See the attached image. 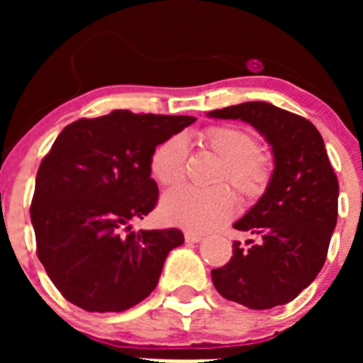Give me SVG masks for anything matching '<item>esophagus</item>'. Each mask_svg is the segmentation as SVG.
<instances>
[{
    "mask_svg": "<svg viewBox=\"0 0 363 363\" xmlns=\"http://www.w3.org/2000/svg\"><path fill=\"white\" fill-rule=\"evenodd\" d=\"M201 240H203V236L198 233H194V230H187V233H185V242L187 243H198V242H201Z\"/></svg>",
    "mask_w": 363,
    "mask_h": 363,
    "instance_id": "1",
    "label": "esophagus"
}]
</instances>
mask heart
Instances as JSON below:
<instances>
[{
	"label": "heart",
	"mask_w": 363,
	"mask_h": 363,
	"mask_svg": "<svg viewBox=\"0 0 363 363\" xmlns=\"http://www.w3.org/2000/svg\"><path fill=\"white\" fill-rule=\"evenodd\" d=\"M198 145L223 160L218 182L229 179L243 196H258L271 178V163L256 150L255 138L247 130L229 125H216L194 136ZM187 172V143L172 136L160 143L150 156V174L163 187L182 184ZM236 207V196L227 185L213 189L182 187L165 194L160 213L167 223L192 230H209L225 220Z\"/></svg>",
	"instance_id": "obj_1"
}]
</instances>
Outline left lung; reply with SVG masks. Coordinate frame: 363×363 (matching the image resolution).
I'll use <instances>...</instances> for the list:
<instances>
[{
  "label": "left lung",
  "mask_w": 363,
  "mask_h": 363,
  "mask_svg": "<svg viewBox=\"0 0 363 363\" xmlns=\"http://www.w3.org/2000/svg\"><path fill=\"white\" fill-rule=\"evenodd\" d=\"M252 125L271 145L274 171L234 229L255 238L233 243V258L211 277L218 293L249 309L289 303L318 277L338 218V178L323 138L306 118L265 101L211 111Z\"/></svg>",
  "instance_id": "8db88e82"
}]
</instances>
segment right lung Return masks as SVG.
I'll return each mask as SVG.
<instances>
[{
    "label": "right lung",
    "mask_w": 363,
    "mask_h": 363,
    "mask_svg": "<svg viewBox=\"0 0 363 363\" xmlns=\"http://www.w3.org/2000/svg\"><path fill=\"white\" fill-rule=\"evenodd\" d=\"M192 116L134 114L74 121L38 169L30 220L38 258L57 291L89 313H121L158 285L178 229L130 230L158 201L150 178L154 149Z\"/></svg>",
    "instance_id": "obj_1"
}]
</instances>
